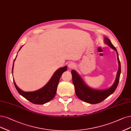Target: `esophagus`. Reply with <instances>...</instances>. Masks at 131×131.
Masks as SVG:
<instances>
[{"mask_svg":"<svg viewBox=\"0 0 131 131\" xmlns=\"http://www.w3.org/2000/svg\"><path fill=\"white\" fill-rule=\"evenodd\" d=\"M68 67H69L70 69H74V67H75V65H74V64H73V63L70 62L68 64Z\"/></svg>","mask_w":131,"mask_h":131,"instance_id":"obj_1","label":"esophagus"}]
</instances>
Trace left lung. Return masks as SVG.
<instances>
[{
	"mask_svg": "<svg viewBox=\"0 0 131 131\" xmlns=\"http://www.w3.org/2000/svg\"><path fill=\"white\" fill-rule=\"evenodd\" d=\"M104 42L108 46L116 51L117 54V59L119 64V69L114 83L110 88L103 90H96L90 88L82 79L79 74L75 71L72 70V81L74 86L75 92L78 98L86 103L91 104H95L103 101L112 94L117 89L121 73V65L119 59L118 53L116 48L111 43L110 40L107 37L104 38Z\"/></svg>",
	"mask_w": 131,
	"mask_h": 131,
	"instance_id": "1",
	"label": "left lung"
}]
</instances>
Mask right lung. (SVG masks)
I'll return each mask as SVG.
<instances>
[{
	"mask_svg": "<svg viewBox=\"0 0 131 131\" xmlns=\"http://www.w3.org/2000/svg\"><path fill=\"white\" fill-rule=\"evenodd\" d=\"M22 46L20 48V50ZM17 57V56H16ZM16 57L13 61L12 72L13 73V70L14 66V62L16 59ZM67 69V66L58 69L53 74L50 80L48 83L42 88L35 91L32 92H25L19 89L16 84L15 81H14V84L18 93L22 95L23 97L26 98L33 104L42 105L44 104L48 101H51L56 94L57 87L59 84V81L62 74Z\"/></svg>",
	"mask_w": 131,
	"mask_h": 131,
	"instance_id": "right-lung-1",
	"label": "right lung"
}]
</instances>
